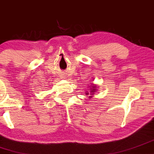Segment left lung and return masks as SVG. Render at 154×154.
<instances>
[{
	"label": "left lung",
	"mask_w": 154,
	"mask_h": 154,
	"mask_svg": "<svg viewBox=\"0 0 154 154\" xmlns=\"http://www.w3.org/2000/svg\"><path fill=\"white\" fill-rule=\"evenodd\" d=\"M95 87H96V86H94V85H92L91 86V94H94V91L96 90L95 89ZM86 94H89V93H86Z\"/></svg>",
	"instance_id": "8db88e82"
}]
</instances>
